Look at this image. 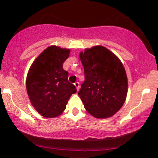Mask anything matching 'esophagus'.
<instances>
[{"instance_id":"obj_1","label":"esophagus","mask_w":158,"mask_h":158,"mask_svg":"<svg viewBox=\"0 0 158 158\" xmlns=\"http://www.w3.org/2000/svg\"><path fill=\"white\" fill-rule=\"evenodd\" d=\"M74 85H75V86L76 87V89H77V91H79V88H80V86H79V82H75Z\"/></svg>"}]
</instances>
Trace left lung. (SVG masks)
I'll return each mask as SVG.
<instances>
[{
  "label": "left lung",
  "instance_id": "1",
  "mask_svg": "<svg viewBox=\"0 0 158 158\" xmlns=\"http://www.w3.org/2000/svg\"><path fill=\"white\" fill-rule=\"evenodd\" d=\"M85 81L79 95L90 114L106 118L123 106L128 92V79L122 62L102 46L80 52Z\"/></svg>",
  "mask_w": 158,
  "mask_h": 158
}]
</instances>
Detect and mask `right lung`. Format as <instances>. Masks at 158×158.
I'll return each mask as SVG.
<instances>
[{"label": "right lung", "instance_id": "obj_1", "mask_svg": "<svg viewBox=\"0 0 158 158\" xmlns=\"http://www.w3.org/2000/svg\"><path fill=\"white\" fill-rule=\"evenodd\" d=\"M69 49L56 46L47 48L35 60L27 77V91L30 102L42 116L54 118L65 109L76 88L68 80L69 73L63 64Z\"/></svg>", "mask_w": 158, "mask_h": 158}]
</instances>
